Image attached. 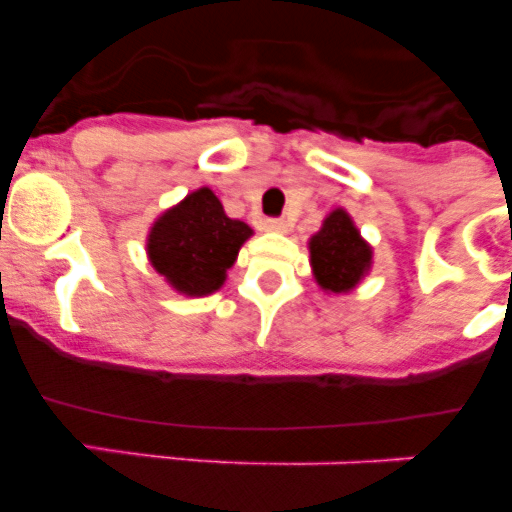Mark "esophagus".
<instances>
[{
	"label": "esophagus",
	"instance_id": "esophagus-1",
	"mask_svg": "<svg viewBox=\"0 0 512 512\" xmlns=\"http://www.w3.org/2000/svg\"><path fill=\"white\" fill-rule=\"evenodd\" d=\"M266 230H271V233H287V220H282V217H274V220H266L264 223Z\"/></svg>",
	"mask_w": 512,
	"mask_h": 512
}]
</instances>
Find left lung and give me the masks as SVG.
<instances>
[{
    "label": "left lung",
    "mask_w": 512,
    "mask_h": 512,
    "mask_svg": "<svg viewBox=\"0 0 512 512\" xmlns=\"http://www.w3.org/2000/svg\"><path fill=\"white\" fill-rule=\"evenodd\" d=\"M312 279L325 295H348L372 271L374 248L364 241L354 217L343 207L325 215L323 225L307 241Z\"/></svg>",
    "instance_id": "8db88e82"
}]
</instances>
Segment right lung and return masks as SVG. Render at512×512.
I'll use <instances>...</instances> for the list:
<instances>
[{
  "instance_id": "add662e5",
  "label": "right lung",
  "mask_w": 512,
  "mask_h": 512,
  "mask_svg": "<svg viewBox=\"0 0 512 512\" xmlns=\"http://www.w3.org/2000/svg\"><path fill=\"white\" fill-rule=\"evenodd\" d=\"M253 235L225 215L210 187L189 192L148 228L146 253L158 277L184 297H207L223 287L243 243Z\"/></svg>"
}]
</instances>
